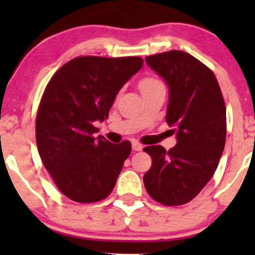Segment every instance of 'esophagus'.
Returning a JSON list of instances; mask_svg holds the SVG:
<instances>
[{"label":"esophagus","mask_w":255,"mask_h":255,"mask_svg":"<svg viewBox=\"0 0 255 255\" xmlns=\"http://www.w3.org/2000/svg\"><path fill=\"white\" fill-rule=\"evenodd\" d=\"M142 147H144V146H142L141 144H140V142L134 141L133 144H131V148H133L134 151H141V150H142Z\"/></svg>","instance_id":"obj_1"}]
</instances>
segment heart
I'll return each mask as SVG.
<instances>
[{
  "mask_svg": "<svg viewBox=\"0 0 255 255\" xmlns=\"http://www.w3.org/2000/svg\"><path fill=\"white\" fill-rule=\"evenodd\" d=\"M163 86H164V85H163L162 81L156 77H145L142 78L139 83V89L141 91V93L159 89V87H163Z\"/></svg>",
  "mask_w": 255,
  "mask_h": 255,
  "instance_id": "b5f03b06",
  "label": "heart"
}]
</instances>
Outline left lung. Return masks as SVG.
Masks as SVG:
<instances>
[{
    "instance_id": "8db88e82",
    "label": "left lung",
    "mask_w": 255,
    "mask_h": 255,
    "mask_svg": "<svg viewBox=\"0 0 255 255\" xmlns=\"http://www.w3.org/2000/svg\"><path fill=\"white\" fill-rule=\"evenodd\" d=\"M169 87L165 120L177 144L144 148L152 165L144 175L152 199L166 206L189 203L211 180L227 136V109L217 79L204 63L184 51L145 57Z\"/></svg>"
}]
</instances>
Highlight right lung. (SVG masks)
<instances>
[{"label":"right lung","mask_w":255,"mask_h":255,"mask_svg":"<svg viewBox=\"0 0 255 255\" xmlns=\"http://www.w3.org/2000/svg\"><path fill=\"white\" fill-rule=\"evenodd\" d=\"M142 62L136 56H80L46 85L36 119L37 147L56 187L71 200L96 203L115 187L131 145L95 137V122L108 119L116 95Z\"/></svg>","instance_id":"right-lung-1"}]
</instances>
